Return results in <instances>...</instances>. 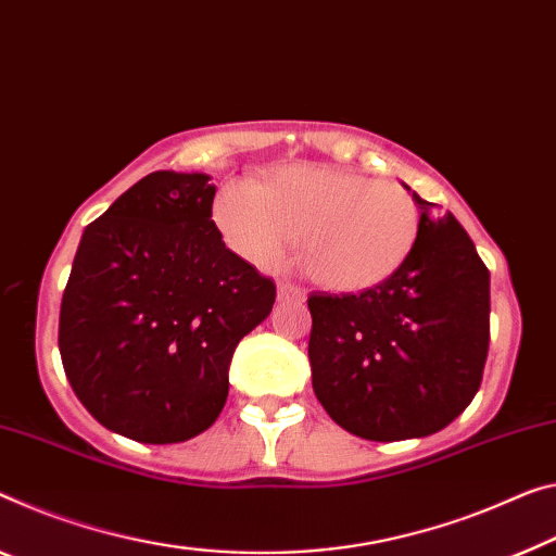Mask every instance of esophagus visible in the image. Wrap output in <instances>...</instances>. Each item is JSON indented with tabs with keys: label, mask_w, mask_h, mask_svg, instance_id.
I'll use <instances>...</instances> for the list:
<instances>
[{
	"label": "esophagus",
	"mask_w": 556,
	"mask_h": 556,
	"mask_svg": "<svg viewBox=\"0 0 556 556\" xmlns=\"http://www.w3.org/2000/svg\"><path fill=\"white\" fill-rule=\"evenodd\" d=\"M278 301L280 303H293V305H303L305 303V290L290 283H278Z\"/></svg>",
	"instance_id": "1"
}]
</instances>
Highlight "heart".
Instances as JSON below:
<instances>
[{
	"label": "heart",
	"mask_w": 556,
	"mask_h": 556,
	"mask_svg": "<svg viewBox=\"0 0 556 556\" xmlns=\"http://www.w3.org/2000/svg\"><path fill=\"white\" fill-rule=\"evenodd\" d=\"M213 218L230 249L261 270L283 266L301 238L303 270L332 293L380 286L420 233V211L403 186L305 164L276 170L258 189L228 186Z\"/></svg>",
	"instance_id": "obj_1"
}]
</instances>
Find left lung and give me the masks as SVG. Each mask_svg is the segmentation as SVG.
Returning <instances> with one entry per match:
<instances>
[{
    "label": "left lung",
    "instance_id": "obj_1",
    "mask_svg": "<svg viewBox=\"0 0 556 556\" xmlns=\"http://www.w3.org/2000/svg\"><path fill=\"white\" fill-rule=\"evenodd\" d=\"M413 199L420 233L397 273L361 295L307 298L315 397L372 442L427 438L463 415L490 345V270L450 211Z\"/></svg>",
    "mask_w": 556,
    "mask_h": 556
}]
</instances>
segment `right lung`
<instances>
[{"label":"right lung","instance_id":"right-lung-1","mask_svg":"<svg viewBox=\"0 0 556 556\" xmlns=\"http://www.w3.org/2000/svg\"><path fill=\"white\" fill-rule=\"evenodd\" d=\"M206 174L153 170L84 228L59 313L81 405L124 438L170 445L216 422L243 336L276 283L226 249Z\"/></svg>","mask_w":556,"mask_h":556}]
</instances>
